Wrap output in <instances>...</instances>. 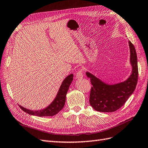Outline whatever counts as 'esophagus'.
I'll return each mask as SVG.
<instances>
[{"label":"esophagus","mask_w":148,"mask_h":148,"mask_svg":"<svg viewBox=\"0 0 148 148\" xmlns=\"http://www.w3.org/2000/svg\"><path fill=\"white\" fill-rule=\"evenodd\" d=\"M83 77H84V74H83V70L81 68V69H79L76 74V78L78 80V79H81Z\"/></svg>","instance_id":"1"}]
</instances>
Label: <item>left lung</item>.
Wrapping results in <instances>:
<instances>
[{"label": "left lung", "instance_id": "8db88e82", "mask_svg": "<svg viewBox=\"0 0 148 148\" xmlns=\"http://www.w3.org/2000/svg\"><path fill=\"white\" fill-rule=\"evenodd\" d=\"M130 48V62L132 73L123 82L109 85L103 82L94 75L86 71L90 78L91 88L89 102L93 109L102 112H112L124 105L134 92L138 80V67L137 54L134 46L129 41Z\"/></svg>", "mask_w": 148, "mask_h": 148}]
</instances>
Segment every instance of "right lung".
Segmentation results:
<instances>
[{"label":"right lung","mask_w":148,"mask_h":148,"mask_svg":"<svg viewBox=\"0 0 148 148\" xmlns=\"http://www.w3.org/2000/svg\"><path fill=\"white\" fill-rule=\"evenodd\" d=\"M73 75L70 74L63 81L62 85H61L59 91L57 95L49 106H48L45 109L40 110H31L26 109L22 106H19L20 108L25 112L29 114L32 115V116H39V117H48L53 116L62 110L63 108L66 100V95L67 92L69 89V86L71 83L73 81Z\"/></svg>","instance_id":"right-lung-1"}]
</instances>
